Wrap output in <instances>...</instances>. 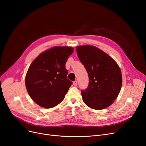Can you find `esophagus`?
<instances>
[{
	"mask_svg": "<svg viewBox=\"0 0 146 146\" xmlns=\"http://www.w3.org/2000/svg\"><path fill=\"white\" fill-rule=\"evenodd\" d=\"M73 85H74V86H77V81L73 82Z\"/></svg>",
	"mask_w": 146,
	"mask_h": 146,
	"instance_id": "1",
	"label": "esophagus"
}]
</instances>
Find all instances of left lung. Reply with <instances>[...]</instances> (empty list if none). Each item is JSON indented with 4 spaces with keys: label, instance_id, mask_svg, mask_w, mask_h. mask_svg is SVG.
<instances>
[{
    "label": "left lung",
    "instance_id": "left-lung-1",
    "mask_svg": "<svg viewBox=\"0 0 146 146\" xmlns=\"http://www.w3.org/2000/svg\"><path fill=\"white\" fill-rule=\"evenodd\" d=\"M79 60L89 76V86L82 91L83 100L88 107L97 110L108 107L121 91L122 77L120 68L111 56L93 46L76 47Z\"/></svg>",
    "mask_w": 146,
    "mask_h": 146
}]
</instances>
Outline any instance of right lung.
I'll list each match as a JSON object with an SVG mask.
<instances>
[{
	"instance_id": "right-lung-1",
	"label": "right lung",
	"mask_w": 146,
	"mask_h": 146,
	"mask_svg": "<svg viewBox=\"0 0 146 146\" xmlns=\"http://www.w3.org/2000/svg\"><path fill=\"white\" fill-rule=\"evenodd\" d=\"M72 47L55 46L44 51L30 65L25 83L30 97L40 107L51 108L62 102L72 84L65 64Z\"/></svg>"
}]
</instances>
